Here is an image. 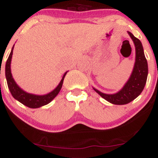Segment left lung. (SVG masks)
<instances>
[{
	"label": "left lung",
	"mask_w": 158,
	"mask_h": 158,
	"mask_svg": "<svg viewBox=\"0 0 158 158\" xmlns=\"http://www.w3.org/2000/svg\"><path fill=\"white\" fill-rule=\"evenodd\" d=\"M135 46V63L132 73L123 88L113 94H106L93 87V89L101 96L115 105H124L135 99L143 91L148 75V65L143 52V45L138 38L131 32L128 31Z\"/></svg>",
	"instance_id": "obj_1"
}]
</instances>
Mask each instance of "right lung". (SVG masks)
<instances>
[{"label": "right lung", "mask_w": 158, "mask_h": 158, "mask_svg": "<svg viewBox=\"0 0 158 158\" xmlns=\"http://www.w3.org/2000/svg\"><path fill=\"white\" fill-rule=\"evenodd\" d=\"M14 46H15V45H14ZM14 46L12 47L11 52L9 55V57L7 59L5 65V76L6 79H7V86H8V89L10 90V93H11L12 96L15 99L19 101L21 103L24 104V106L29 107V108H39V107L47 105L59 94L61 89H62V84H63L64 78H65V75L68 72L65 73V74L63 75L62 80L60 81L57 87L50 93H47L45 95H35L27 93L24 90H23L21 87H19V85L16 83L13 76H12L11 70H10V63H11Z\"/></svg>", "instance_id": "right-lung-1"}]
</instances>
